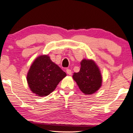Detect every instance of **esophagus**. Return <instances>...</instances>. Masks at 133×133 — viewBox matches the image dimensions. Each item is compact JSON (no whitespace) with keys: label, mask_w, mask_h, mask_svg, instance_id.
<instances>
[{"label":"esophagus","mask_w":133,"mask_h":133,"mask_svg":"<svg viewBox=\"0 0 133 133\" xmlns=\"http://www.w3.org/2000/svg\"><path fill=\"white\" fill-rule=\"evenodd\" d=\"M66 73L68 74V75H71V74H72V71H71V69H66Z\"/></svg>","instance_id":"34e87169"}]
</instances>
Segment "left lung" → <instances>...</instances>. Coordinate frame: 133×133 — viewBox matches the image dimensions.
I'll use <instances>...</instances> for the list:
<instances>
[{"label": "left lung", "instance_id": "1", "mask_svg": "<svg viewBox=\"0 0 133 133\" xmlns=\"http://www.w3.org/2000/svg\"><path fill=\"white\" fill-rule=\"evenodd\" d=\"M78 72L73 74L72 78L85 95L95 93L102 86V76L100 69L92 59H83Z\"/></svg>", "mask_w": 133, "mask_h": 133}]
</instances>
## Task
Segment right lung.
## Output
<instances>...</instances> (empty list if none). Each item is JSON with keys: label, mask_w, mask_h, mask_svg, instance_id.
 Listing matches in <instances>:
<instances>
[{"label": "right lung", "mask_w": 133, "mask_h": 133, "mask_svg": "<svg viewBox=\"0 0 133 133\" xmlns=\"http://www.w3.org/2000/svg\"><path fill=\"white\" fill-rule=\"evenodd\" d=\"M66 76L48 55L38 56L28 71L26 80L29 88L37 96H46L55 90L59 83Z\"/></svg>", "instance_id": "right-lung-1"}]
</instances>
